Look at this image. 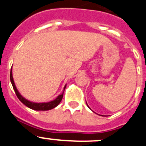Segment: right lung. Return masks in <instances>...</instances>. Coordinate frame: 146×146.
Listing matches in <instances>:
<instances>
[{
    "mask_svg": "<svg viewBox=\"0 0 146 146\" xmlns=\"http://www.w3.org/2000/svg\"><path fill=\"white\" fill-rule=\"evenodd\" d=\"M10 80H11V84H12L13 88L15 90V94H16L17 96L19 99H20V101L22 103L25 104V106H27L28 108H31L32 110H49L53 109L55 108V107H57L60 102H61L62 99H63V96H64V90L66 88V86L64 87V92L63 94L59 95L55 100L53 101H51L50 102H46V103H35V102H31L28 101L27 99H25V98H23V96L20 95V94L18 92L16 86L15 85V82H14V80H13V77H12V72H10Z\"/></svg>",
    "mask_w": 146,
    "mask_h": 146,
    "instance_id": "obj_1",
    "label": "right lung"
}]
</instances>
